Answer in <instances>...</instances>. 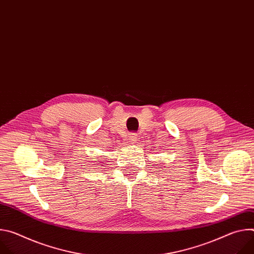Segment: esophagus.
I'll list each match as a JSON object with an SVG mask.
<instances>
[{
	"label": "esophagus",
	"instance_id": "1",
	"mask_svg": "<svg viewBox=\"0 0 254 254\" xmlns=\"http://www.w3.org/2000/svg\"><path fill=\"white\" fill-rule=\"evenodd\" d=\"M137 140V137H136V133H134V132H132V133H130L129 135H128V141L129 142H135Z\"/></svg>",
	"mask_w": 254,
	"mask_h": 254
}]
</instances>
